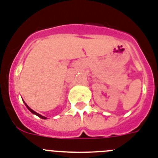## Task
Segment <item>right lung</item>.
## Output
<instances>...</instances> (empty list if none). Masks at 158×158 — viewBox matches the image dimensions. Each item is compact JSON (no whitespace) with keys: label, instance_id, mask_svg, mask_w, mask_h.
<instances>
[{"label":"right lung","instance_id":"right-lung-1","mask_svg":"<svg viewBox=\"0 0 158 158\" xmlns=\"http://www.w3.org/2000/svg\"><path fill=\"white\" fill-rule=\"evenodd\" d=\"M24 103H25V102H24ZM25 105H26V106H27V109H28V110H29L30 111H31V113H32V114H35V115H37V116H39V117H40V118H43V119H46V118H47L46 117H45V116H43V115H41V114H39V113H37V112H35V110H32V109H31V108H30V107H29V106L27 105V103H25Z\"/></svg>","mask_w":158,"mask_h":158}]
</instances>
